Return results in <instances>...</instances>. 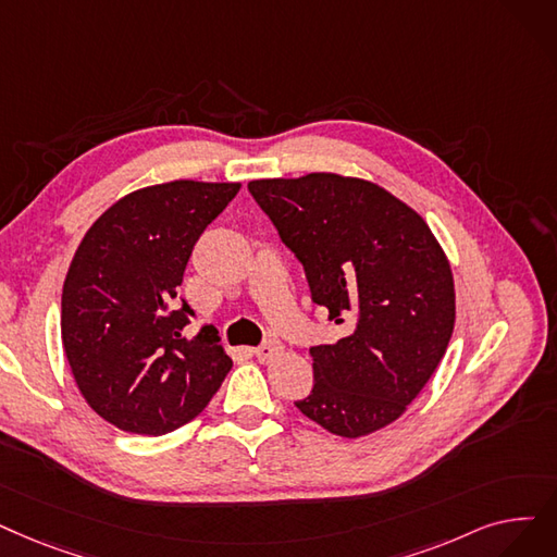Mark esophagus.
Masks as SVG:
<instances>
[{
    "label": "esophagus",
    "instance_id": "34e87169",
    "mask_svg": "<svg viewBox=\"0 0 557 557\" xmlns=\"http://www.w3.org/2000/svg\"><path fill=\"white\" fill-rule=\"evenodd\" d=\"M280 352H282V344L275 342V338H269V342H263L259 348H255V357H257L259 361L271 359V357H275V355H280Z\"/></svg>",
    "mask_w": 557,
    "mask_h": 557
}]
</instances>
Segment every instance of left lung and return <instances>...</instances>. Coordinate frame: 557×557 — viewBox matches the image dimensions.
<instances>
[{
	"label": "left lung",
	"mask_w": 557,
	"mask_h": 557,
	"mask_svg": "<svg viewBox=\"0 0 557 557\" xmlns=\"http://www.w3.org/2000/svg\"><path fill=\"white\" fill-rule=\"evenodd\" d=\"M248 190L302 263L311 300L346 325L309 348L300 412L357 440L394 423L437 371L455 325L450 263L421 215L382 186L334 173L255 180Z\"/></svg>",
	"instance_id": "left-lung-1"
}]
</instances>
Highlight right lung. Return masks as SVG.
Returning a JSON list of instances; mask_svg holds the SVG:
<instances>
[{"mask_svg": "<svg viewBox=\"0 0 557 557\" xmlns=\"http://www.w3.org/2000/svg\"><path fill=\"white\" fill-rule=\"evenodd\" d=\"M240 184L175 180L138 188L82 238L61 296V338L82 396L136 434L173 432L221 389L232 359L209 327L184 336L180 286L193 246Z\"/></svg>", "mask_w": 557, "mask_h": 557, "instance_id": "add662e5", "label": "right lung"}]
</instances>
